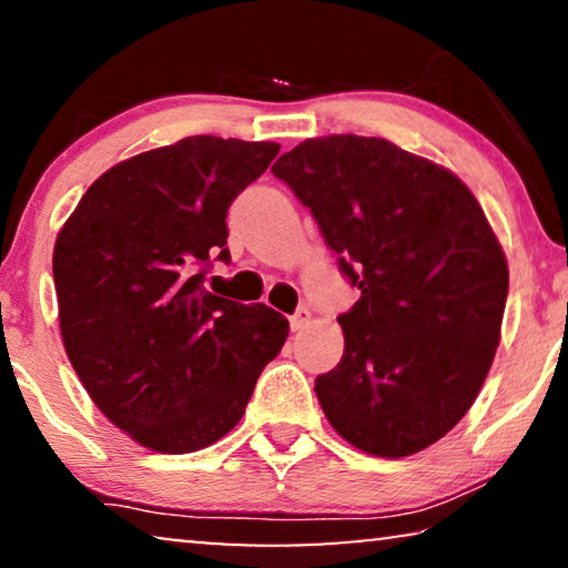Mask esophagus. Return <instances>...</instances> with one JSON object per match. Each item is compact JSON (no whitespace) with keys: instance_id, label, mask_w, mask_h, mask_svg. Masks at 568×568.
<instances>
[{"instance_id":"obj_1","label":"esophagus","mask_w":568,"mask_h":568,"mask_svg":"<svg viewBox=\"0 0 568 568\" xmlns=\"http://www.w3.org/2000/svg\"><path fill=\"white\" fill-rule=\"evenodd\" d=\"M308 322H311V308H308V306H301V308L295 311V314L291 316V329L298 332V329H303V326H306Z\"/></svg>"}]
</instances>
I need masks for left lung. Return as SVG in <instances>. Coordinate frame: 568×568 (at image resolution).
<instances>
[{
	"instance_id": "left-lung-1",
	"label": "left lung",
	"mask_w": 568,
	"mask_h": 568,
	"mask_svg": "<svg viewBox=\"0 0 568 568\" xmlns=\"http://www.w3.org/2000/svg\"><path fill=\"white\" fill-rule=\"evenodd\" d=\"M273 174L308 207L361 291L337 316L345 353L316 378L332 427L361 450H425L476 402L499 345L509 273L470 190L386 139L324 135Z\"/></svg>"
}]
</instances>
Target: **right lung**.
Returning a JSON list of instances; mask_svg holds the SVG:
<instances>
[{
  "mask_svg": "<svg viewBox=\"0 0 568 568\" xmlns=\"http://www.w3.org/2000/svg\"><path fill=\"white\" fill-rule=\"evenodd\" d=\"M281 146L187 135L108 170L53 246L63 347L98 409L143 447L193 453L236 427L287 318L205 291L226 213Z\"/></svg>",
  "mask_w": 568,
  "mask_h": 568,
  "instance_id": "right-lung-1",
  "label": "right lung"
}]
</instances>
